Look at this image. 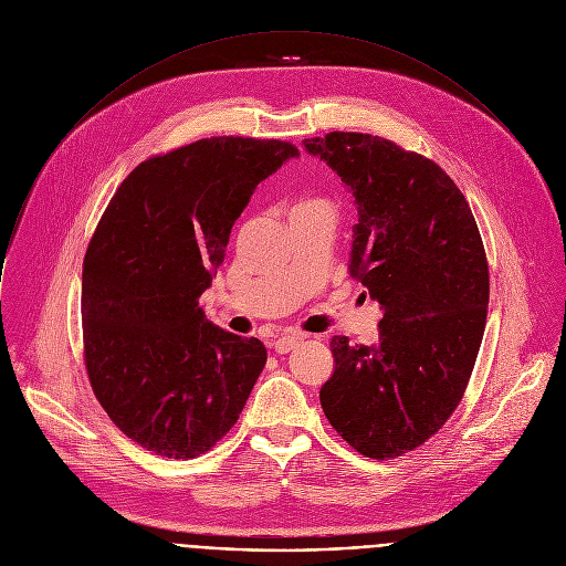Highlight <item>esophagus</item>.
Listing matches in <instances>:
<instances>
[{
  "label": "esophagus",
  "instance_id": "1",
  "mask_svg": "<svg viewBox=\"0 0 566 566\" xmlns=\"http://www.w3.org/2000/svg\"><path fill=\"white\" fill-rule=\"evenodd\" d=\"M301 340H303V336H298V334H294V336H283V338H279V340L274 343V352H276V354H290Z\"/></svg>",
  "mask_w": 566,
  "mask_h": 566
}]
</instances>
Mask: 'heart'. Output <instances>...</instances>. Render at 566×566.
<instances>
[{"label": "heart", "mask_w": 566, "mask_h": 566, "mask_svg": "<svg viewBox=\"0 0 566 566\" xmlns=\"http://www.w3.org/2000/svg\"><path fill=\"white\" fill-rule=\"evenodd\" d=\"M312 206H327V203L321 201V199H303L301 203L294 206V210H298V208H312Z\"/></svg>", "instance_id": "b5f03b06"}]
</instances>
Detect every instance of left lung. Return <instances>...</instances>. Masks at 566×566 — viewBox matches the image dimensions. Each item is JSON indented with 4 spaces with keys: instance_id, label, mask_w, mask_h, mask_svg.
<instances>
[{
    "instance_id": "8db88e82",
    "label": "left lung",
    "mask_w": 566,
    "mask_h": 566,
    "mask_svg": "<svg viewBox=\"0 0 566 566\" xmlns=\"http://www.w3.org/2000/svg\"><path fill=\"white\" fill-rule=\"evenodd\" d=\"M349 187V272L384 310L374 345L332 338L321 403L360 454L392 459L430 439L459 406L485 332L490 272L474 214L432 160L354 132L303 140Z\"/></svg>"
}]
</instances>
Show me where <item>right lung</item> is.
<instances>
[{"label": "right lung", "mask_w": 566, "mask_h": 566, "mask_svg": "<svg viewBox=\"0 0 566 566\" xmlns=\"http://www.w3.org/2000/svg\"><path fill=\"white\" fill-rule=\"evenodd\" d=\"M296 156L283 140L203 138L138 165L105 208L83 261L85 367L138 446L192 459L239 419L268 352L197 298L256 185Z\"/></svg>", "instance_id": "1"}]
</instances>
